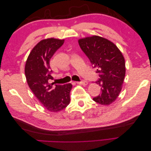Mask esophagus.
Wrapping results in <instances>:
<instances>
[{
  "instance_id": "1",
  "label": "esophagus",
  "mask_w": 151,
  "mask_h": 151,
  "mask_svg": "<svg viewBox=\"0 0 151 151\" xmlns=\"http://www.w3.org/2000/svg\"><path fill=\"white\" fill-rule=\"evenodd\" d=\"M76 83L78 84H80V85H83V86H86V85H88V81H84V80H83V81H81L80 82H76Z\"/></svg>"
}]
</instances>
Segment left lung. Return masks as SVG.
I'll return each instance as SVG.
<instances>
[{
	"label": "left lung",
	"mask_w": 151,
	"mask_h": 151,
	"mask_svg": "<svg viewBox=\"0 0 151 151\" xmlns=\"http://www.w3.org/2000/svg\"><path fill=\"white\" fill-rule=\"evenodd\" d=\"M81 48L96 69L101 93L93 100L100 104L109 105L116 99L122 89L125 76V62L120 50L111 41L99 36L78 40Z\"/></svg>",
	"instance_id": "obj_1"
}]
</instances>
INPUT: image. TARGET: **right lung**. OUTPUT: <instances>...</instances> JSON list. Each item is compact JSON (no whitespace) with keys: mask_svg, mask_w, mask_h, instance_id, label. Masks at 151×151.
I'll return each instance as SVG.
<instances>
[{"mask_svg":"<svg viewBox=\"0 0 151 151\" xmlns=\"http://www.w3.org/2000/svg\"><path fill=\"white\" fill-rule=\"evenodd\" d=\"M64 43L53 38L41 40L32 49L26 62L24 72L30 89L45 109L51 112L63 110L70 103L72 85L49 84L52 79L50 60Z\"/></svg>","mask_w":151,"mask_h":151,"instance_id":"1","label":"right lung"}]
</instances>
